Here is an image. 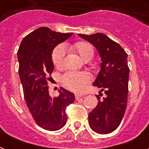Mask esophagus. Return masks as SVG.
I'll use <instances>...</instances> for the list:
<instances>
[{"instance_id": "obj_1", "label": "esophagus", "mask_w": 149, "mask_h": 149, "mask_svg": "<svg viewBox=\"0 0 149 149\" xmlns=\"http://www.w3.org/2000/svg\"><path fill=\"white\" fill-rule=\"evenodd\" d=\"M80 97H83V95H81V94H78V93L75 94V98H76V100H79Z\"/></svg>"}]
</instances>
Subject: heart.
I'll return each mask as SVG.
<instances>
[{"label":"heart","instance_id":"heart-1","mask_svg":"<svg viewBox=\"0 0 149 149\" xmlns=\"http://www.w3.org/2000/svg\"><path fill=\"white\" fill-rule=\"evenodd\" d=\"M71 49L79 55L84 62H88L94 56V48L86 42H79L70 46ZM65 56L64 49L61 46L56 47L52 54V60L56 68L63 66ZM91 80V77L86 72H68L63 77V82L65 87L75 92H81Z\"/></svg>","mask_w":149,"mask_h":149}]
</instances>
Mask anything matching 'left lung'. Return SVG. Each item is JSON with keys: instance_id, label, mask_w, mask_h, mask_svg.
Instances as JSON below:
<instances>
[{"instance_id": "1", "label": "left lung", "mask_w": 149, "mask_h": 149, "mask_svg": "<svg viewBox=\"0 0 149 149\" xmlns=\"http://www.w3.org/2000/svg\"><path fill=\"white\" fill-rule=\"evenodd\" d=\"M78 36L97 49L101 59L100 70L93 85L100 89V95H103V92L105 96L103 99L96 96L99 101L89 113V125L98 134H109L120 125L127 107L129 77L127 54L118 43L104 34Z\"/></svg>"}]
</instances>
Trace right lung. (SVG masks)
<instances>
[{
  "instance_id": "add662e5",
  "label": "right lung",
  "mask_w": 149,
  "mask_h": 149,
  "mask_svg": "<svg viewBox=\"0 0 149 149\" xmlns=\"http://www.w3.org/2000/svg\"><path fill=\"white\" fill-rule=\"evenodd\" d=\"M72 35L41 27L23 38L17 51L18 72L27 106L36 124L48 131L65 126V108L75 100L74 93L63 87L58 90V97H51L47 77L54 69L52 51Z\"/></svg>"
}]
</instances>
